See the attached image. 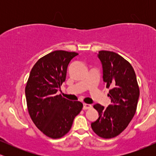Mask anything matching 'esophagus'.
I'll use <instances>...</instances> for the list:
<instances>
[{
	"label": "esophagus",
	"instance_id": "34e87169",
	"mask_svg": "<svg viewBox=\"0 0 156 156\" xmlns=\"http://www.w3.org/2000/svg\"><path fill=\"white\" fill-rule=\"evenodd\" d=\"M92 108V105L87 104V103H83V110H87V109H90Z\"/></svg>",
	"mask_w": 156,
	"mask_h": 156
}]
</instances>
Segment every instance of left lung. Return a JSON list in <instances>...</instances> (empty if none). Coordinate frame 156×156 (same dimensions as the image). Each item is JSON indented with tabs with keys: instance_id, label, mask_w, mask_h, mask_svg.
<instances>
[{
	"instance_id": "8db88e82",
	"label": "left lung",
	"mask_w": 156,
	"mask_h": 156,
	"mask_svg": "<svg viewBox=\"0 0 156 156\" xmlns=\"http://www.w3.org/2000/svg\"><path fill=\"white\" fill-rule=\"evenodd\" d=\"M103 67V79L111 104L107 108L94 105L99 117L92 122L93 131L100 137L111 139L120 134L133 119L137 108L139 88L133 67L123 57L112 51L98 54Z\"/></svg>"
}]
</instances>
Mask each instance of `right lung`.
Masks as SVG:
<instances>
[{
  "label": "right lung",
  "mask_w": 156,
  "mask_h": 156,
  "mask_svg": "<svg viewBox=\"0 0 156 156\" xmlns=\"http://www.w3.org/2000/svg\"><path fill=\"white\" fill-rule=\"evenodd\" d=\"M78 53L55 51L37 61L26 87L27 107L32 121L44 135L59 139L70 130L83 104L56 92L65 81L68 64Z\"/></svg>",
  "instance_id": "1"
}]
</instances>
